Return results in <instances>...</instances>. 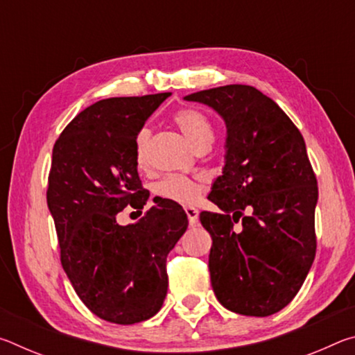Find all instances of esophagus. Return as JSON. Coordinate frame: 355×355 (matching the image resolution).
<instances>
[{"label":"esophagus","instance_id":"34e87169","mask_svg":"<svg viewBox=\"0 0 355 355\" xmlns=\"http://www.w3.org/2000/svg\"><path fill=\"white\" fill-rule=\"evenodd\" d=\"M184 213H186V216H188L189 225H196L197 224V219H199V211H197V208L186 207L184 208Z\"/></svg>","mask_w":355,"mask_h":355}]
</instances>
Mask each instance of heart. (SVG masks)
Instances as JSON below:
<instances>
[{
  "label": "heart",
  "instance_id": "1",
  "mask_svg": "<svg viewBox=\"0 0 355 355\" xmlns=\"http://www.w3.org/2000/svg\"><path fill=\"white\" fill-rule=\"evenodd\" d=\"M173 122L183 131L186 137L194 144L197 148L209 147L214 139V130L205 114L194 107H182L173 114ZM152 131L142 127L135 136V159L136 164L144 169L148 161V144ZM203 192V184L200 180L188 175H172L164 177L155 184V194L161 199L175 202L178 205H192L199 200Z\"/></svg>",
  "mask_w": 355,
  "mask_h": 355
}]
</instances>
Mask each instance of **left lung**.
Returning <instances> with one entry per match:
<instances>
[{
    "label": "left lung",
    "instance_id": "obj_1",
    "mask_svg": "<svg viewBox=\"0 0 355 355\" xmlns=\"http://www.w3.org/2000/svg\"><path fill=\"white\" fill-rule=\"evenodd\" d=\"M184 98L211 106L227 123L224 173L208 196L222 213H200L213 239L216 297L239 315L277 313L300 290L316 254L318 183L304 137L274 100L245 84Z\"/></svg>",
    "mask_w": 355,
    "mask_h": 355
}]
</instances>
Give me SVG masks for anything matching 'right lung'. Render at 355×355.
I'll return each instance as SVG.
<instances>
[{
	"instance_id": "add662e5",
	"label": "right lung",
	"mask_w": 355,
	"mask_h": 355,
	"mask_svg": "<svg viewBox=\"0 0 355 355\" xmlns=\"http://www.w3.org/2000/svg\"><path fill=\"white\" fill-rule=\"evenodd\" d=\"M169 95L100 100L78 114L53 147L46 202L61 264L94 315L123 326L158 313L167 255L188 228L183 208L166 199H155L136 224L116 220L123 208L141 211L148 199L135 136Z\"/></svg>"
}]
</instances>
